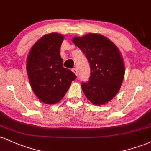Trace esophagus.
Here are the masks:
<instances>
[{
    "label": "esophagus",
    "mask_w": 151,
    "mask_h": 151,
    "mask_svg": "<svg viewBox=\"0 0 151 151\" xmlns=\"http://www.w3.org/2000/svg\"><path fill=\"white\" fill-rule=\"evenodd\" d=\"M72 72H74V74H76V75H78V70L77 68H74V69H72Z\"/></svg>",
    "instance_id": "1"
}]
</instances>
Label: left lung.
I'll return each instance as SVG.
<instances>
[{"label":"left lung","instance_id":"left-lung-1","mask_svg":"<svg viewBox=\"0 0 151 151\" xmlns=\"http://www.w3.org/2000/svg\"><path fill=\"white\" fill-rule=\"evenodd\" d=\"M72 42L84 52L91 68L89 80L81 84L83 92L93 104H106L117 94L124 80L125 66L120 50L97 33L74 37Z\"/></svg>","mask_w":151,"mask_h":151}]
</instances>
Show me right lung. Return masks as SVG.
Listing matches in <instances>:
<instances>
[{
	"instance_id": "1",
	"label": "right lung",
	"mask_w": 151,
	"mask_h": 151,
	"mask_svg": "<svg viewBox=\"0 0 151 151\" xmlns=\"http://www.w3.org/2000/svg\"><path fill=\"white\" fill-rule=\"evenodd\" d=\"M64 38L58 32L45 35L27 55L26 69L31 88L39 100L47 104L61 101L76 79L72 71L62 66L60 50Z\"/></svg>"
}]
</instances>
